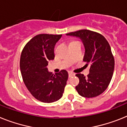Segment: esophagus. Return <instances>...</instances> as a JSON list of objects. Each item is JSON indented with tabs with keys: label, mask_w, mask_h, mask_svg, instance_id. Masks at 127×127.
I'll use <instances>...</instances> for the list:
<instances>
[{
	"label": "esophagus",
	"mask_w": 127,
	"mask_h": 127,
	"mask_svg": "<svg viewBox=\"0 0 127 127\" xmlns=\"http://www.w3.org/2000/svg\"><path fill=\"white\" fill-rule=\"evenodd\" d=\"M74 75H75V74H74V73H72V72H68V76H69V77H73V76H74Z\"/></svg>",
	"instance_id": "obj_1"
}]
</instances>
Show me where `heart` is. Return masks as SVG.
I'll list each match as a JSON object with an SVG mask.
<instances>
[{
	"mask_svg": "<svg viewBox=\"0 0 127 127\" xmlns=\"http://www.w3.org/2000/svg\"><path fill=\"white\" fill-rule=\"evenodd\" d=\"M73 41H74V40H73ZM72 42H73V41H72Z\"/></svg>",
	"mask_w": 127,
	"mask_h": 127,
	"instance_id": "heart-1",
	"label": "heart"
}]
</instances>
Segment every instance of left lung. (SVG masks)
<instances>
[{
  "mask_svg": "<svg viewBox=\"0 0 127 127\" xmlns=\"http://www.w3.org/2000/svg\"><path fill=\"white\" fill-rule=\"evenodd\" d=\"M83 40L85 48L83 61L90 65V73L85 77L77 73L79 79L75 89L79 94L87 98L95 97L108 88L114 70V58L109 43L101 34L88 30L66 33Z\"/></svg>",
  "mask_w": 127,
  "mask_h": 127,
  "instance_id": "1",
  "label": "left lung"
}]
</instances>
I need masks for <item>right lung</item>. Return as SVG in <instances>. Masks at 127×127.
I'll return each mask as SVG.
<instances>
[{
    "label": "right lung",
    "instance_id": "obj_1",
    "mask_svg": "<svg viewBox=\"0 0 127 127\" xmlns=\"http://www.w3.org/2000/svg\"><path fill=\"white\" fill-rule=\"evenodd\" d=\"M61 36L37 35L27 42L21 53L20 68L23 81L31 94L43 103L60 99L68 77L65 70L54 75L46 67L48 61L55 57L54 47Z\"/></svg>",
    "mask_w": 127,
    "mask_h": 127
}]
</instances>
